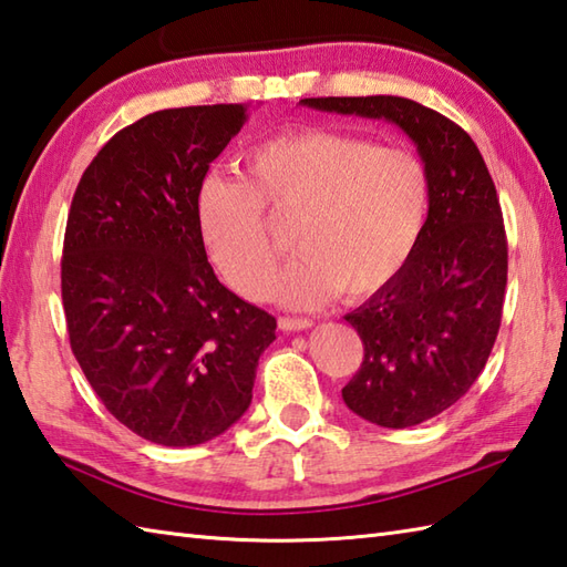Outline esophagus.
Segmentation results:
<instances>
[{"label": "esophagus", "mask_w": 567, "mask_h": 567, "mask_svg": "<svg viewBox=\"0 0 567 567\" xmlns=\"http://www.w3.org/2000/svg\"><path fill=\"white\" fill-rule=\"evenodd\" d=\"M279 328L286 332L308 330V328H313V320L310 318H279Z\"/></svg>", "instance_id": "34e87169"}]
</instances>
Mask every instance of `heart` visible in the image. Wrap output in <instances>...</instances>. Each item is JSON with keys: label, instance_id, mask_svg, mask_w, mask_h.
<instances>
[{"label": "heart", "instance_id": "heart-1", "mask_svg": "<svg viewBox=\"0 0 567 567\" xmlns=\"http://www.w3.org/2000/svg\"><path fill=\"white\" fill-rule=\"evenodd\" d=\"M193 207L207 259L249 300L267 296L276 267L261 213L298 217V257L269 293L288 308H313L340 291L369 298L396 279L429 213V173L406 148L303 130L249 148L241 181L207 176Z\"/></svg>", "mask_w": 567, "mask_h": 567}]
</instances>
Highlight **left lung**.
Here are the masks:
<instances>
[{
    "mask_svg": "<svg viewBox=\"0 0 567 567\" xmlns=\"http://www.w3.org/2000/svg\"><path fill=\"white\" fill-rule=\"evenodd\" d=\"M300 105L396 124L429 173V217L406 267L344 316L364 344L344 403L369 423L411 429L467 394L499 332L509 254L494 181L470 134L413 100L306 97Z\"/></svg>",
    "mask_w": 567,
    "mask_h": 567,
    "instance_id": "8db88e82",
    "label": "left lung"
}]
</instances>
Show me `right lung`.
Segmentation results:
<instances>
[{
	"label": "right lung",
	"mask_w": 567,
	"mask_h": 567,
	"mask_svg": "<svg viewBox=\"0 0 567 567\" xmlns=\"http://www.w3.org/2000/svg\"><path fill=\"white\" fill-rule=\"evenodd\" d=\"M245 122V105L146 114L100 148L68 213L71 350L114 419L158 445L233 429L276 340V318L217 281L195 233V190Z\"/></svg>",
	"instance_id": "obj_1"
}]
</instances>
